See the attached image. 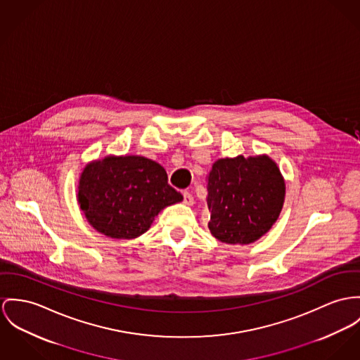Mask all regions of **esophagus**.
Listing matches in <instances>:
<instances>
[{
  "label": "esophagus",
  "mask_w": 360,
  "mask_h": 360,
  "mask_svg": "<svg viewBox=\"0 0 360 360\" xmlns=\"http://www.w3.org/2000/svg\"><path fill=\"white\" fill-rule=\"evenodd\" d=\"M184 202H185L186 205H193V195L189 193V192H184Z\"/></svg>",
  "instance_id": "obj_1"
}]
</instances>
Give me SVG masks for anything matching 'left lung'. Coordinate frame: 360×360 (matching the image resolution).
<instances>
[{"label":"left lung","mask_w":360,"mask_h":360,"mask_svg":"<svg viewBox=\"0 0 360 360\" xmlns=\"http://www.w3.org/2000/svg\"><path fill=\"white\" fill-rule=\"evenodd\" d=\"M211 234L226 244L248 245L276 223L285 201V181L267 155L219 159L208 174Z\"/></svg>","instance_id":"obj_1"}]
</instances>
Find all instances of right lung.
<instances>
[{
  "label": "right lung",
  "instance_id": "add662e5",
  "mask_svg": "<svg viewBox=\"0 0 360 360\" xmlns=\"http://www.w3.org/2000/svg\"><path fill=\"white\" fill-rule=\"evenodd\" d=\"M166 169L143 156H107L83 168L78 202L87 221L101 234L131 240L155 217L184 200L168 185Z\"/></svg>",
  "mask_w": 360,
  "mask_h": 360
}]
</instances>
